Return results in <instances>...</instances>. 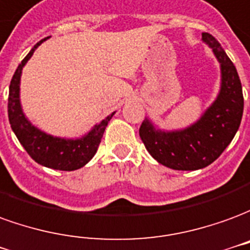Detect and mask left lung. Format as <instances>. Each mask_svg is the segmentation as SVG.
<instances>
[{"mask_svg": "<svg viewBox=\"0 0 250 250\" xmlns=\"http://www.w3.org/2000/svg\"><path fill=\"white\" fill-rule=\"evenodd\" d=\"M202 42L211 48L221 70L217 98L191 125L164 130L146 117L140 126V137L157 163L178 171H195L215 162L240 128L244 97L240 77L233 62L210 33Z\"/></svg>", "mask_w": 250, "mask_h": 250, "instance_id": "8db88e82", "label": "left lung"}]
</instances>
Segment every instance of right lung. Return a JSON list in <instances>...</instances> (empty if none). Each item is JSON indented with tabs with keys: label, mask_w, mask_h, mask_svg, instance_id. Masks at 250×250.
Returning <instances> with one entry per match:
<instances>
[{
	"label": "right lung",
	"mask_w": 250,
	"mask_h": 250,
	"mask_svg": "<svg viewBox=\"0 0 250 250\" xmlns=\"http://www.w3.org/2000/svg\"><path fill=\"white\" fill-rule=\"evenodd\" d=\"M47 39L48 37L40 40L29 51V54L26 55L24 60L21 62V64L17 67L15 75L10 81L8 100L9 122L20 144L24 146V149L35 162L52 169L75 171L86 166L97 153L104 132L116 111L106 117L105 120L95 124L87 133L75 139L52 136L35 126L28 120V117L22 110L20 100V82L22 68L28 63V60L31 59L37 47Z\"/></svg>",
	"instance_id": "add662e5"
}]
</instances>
